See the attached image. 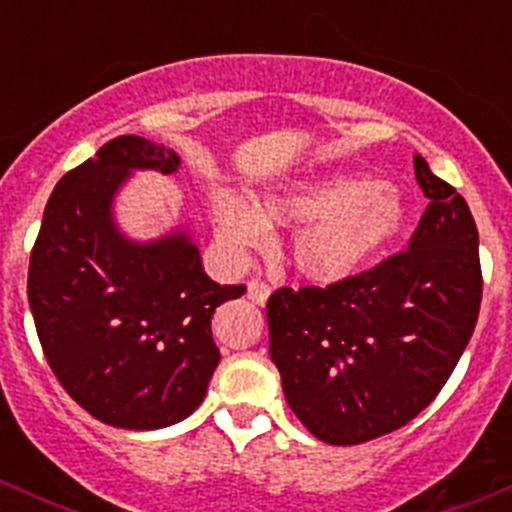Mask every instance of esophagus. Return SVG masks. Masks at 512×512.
Returning <instances> with one entry per match:
<instances>
[{
    "label": "esophagus",
    "mask_w": 512,
    "mask_h": 512,
    "mask_svg": "<svg viewBox=\"0 0 512 512\" xmlns=\"http://www.w3.org/2000/svg\"><path fill=\"white\" fill-rule=\"evenodd\" d=\"M267 297H270V285L262 280H252L250 285H247V299L255 304H265Z\"/></svg>",
    "instance_id": "esophagus-1"
}]
</instances>
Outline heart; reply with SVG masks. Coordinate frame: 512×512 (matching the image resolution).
I'll return each instance as SVG.
<instances>
[{
    "label": "heart",
    "instance_id": "obj_1",
    "mask_svg": "<svg viewBox=\"0 0 512 512\" xmlns=\"http://www.w3.org/2000/svg\"><path fill=\"white\" fill-rule=\"evenodd\" d=\"M210 215L218 242L235 260L272 242V225H299L292 235L294 270L317 285L359 275L404 230L409 210L401 190L364 175L289 180L262 198L260 208L230 190H215Z\"/></svg>",
    "mask_w": 512,
    "mask_h": 512
}]
</instances>
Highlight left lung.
<instances>
[{
  "label": "left lung",
  "instance_id": "left-lung-1",
  "mask_svg": "<svg viewBox=\"0 0 512 512\" xmlns=\"http://www.w3.org/2000/svg\"><path fill=\"white\" fill-rule=\"evenodd\" d=\"M414 170L428 208L409 250L324 289L282 287L267 302L289 409L332 446L371 441L421 414L476 329V220L421 156Z\"/></svg>",
  "mask_w": 512,
  "mask_h": 512
}]
</instances>
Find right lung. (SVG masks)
<instances>
[{
  "instance_id": "add662e5",
  "label": "right lung",
  "mask_w": 512,
  "mask_h": 512,
  "mask_svg": "<svg viewBox=\"0 0 512 512\" xmlns=\"http://www.w3.org/2000/svg\"><path fill=\"white\" fill-rule=\"evenodd\" d=\"M180 158L118 136L56 183L29 260L41 349L71 399L98 421L156 431L193 414L220 361L215 307L245 292L218 285L185 230L138 242L113 220L133 170L170 175Z\"/></svg>"
}]
</instances>
